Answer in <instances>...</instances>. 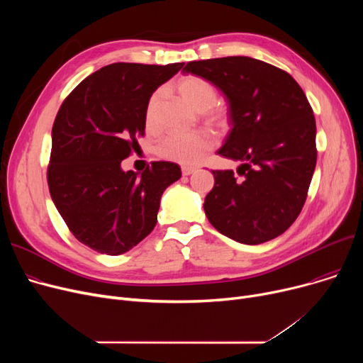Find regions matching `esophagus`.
Wrapping results in <instances>:
<instances>
[{
    "instance_id": "34e87169",
    "label": "esophagus",
    "mask_w": 363,
    "mask_h": 363,
    "mask_svg": "<svg viewBox=\"0 0 363 363\" xmlns=\"http://www.w3.org/2000/svg\"><path fill=\"white\" fill-rule=\"evenodd\" d=\"M194 172H196V167H191V166H182V175H184V177L191 175V174H194Z\"/></svg>"
}]
</instances>
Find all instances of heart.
Instances as JSON below:
<instances>
[{
    "label": "heart",
    "mask_w": 363,
    "mask_h": 363,
    "mask_svg": "<svg viewBox=\"0 0 363 363\" xmlns=\"http://www.w3.org/2000/svg\"><path fill=\"white\" fill-rule=\"evenodd\" d=\"M177 91L181 97L191 106L194 110L200 111L206 122L216 128H225L230 121L228 111L223 107L216 106L219 100V92L215 84L206 78L196 74H188L181 78L177 85ZM163 99V89H156L150 95L145 106V125L148 129L157 128V111ZM213 141L204 132L181 133L174 132L164 137L159 145V156L177 162L181 164H196L199 163L208 151L212 150Z\"/></svg>",
    "instance_id": "obj_1"
}]
</instances>
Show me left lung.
Returning <instances> with one entry per match:
<instances>
[{"label":"left lung","instance_id":"8db88e82","mask_svg":"<svg viewBox=\"0 0 363 363\" xmlns=\"http://www.w3.org/2000/svg\"><path fill=\"white\" fill-rule=\"evenodd\" d=\"M228 101L231 130L218 155L241 164L212 170L204 212L216 230L242 244L277 238L300 215L316 166V123L300 85L282 69L234 55L189 62Z\"/></svg>","mask_w":363,"mask_h":363}]
</instances>
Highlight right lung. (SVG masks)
<instances>
[{
    "label": "right lung",
    "instance_id": "add662e5",
    "mask_svg": "<svg viewBox=\"0 0 363 363\" xmlns=\"http://www.w3.org/2000/svg\"><path fill=\"white\" fill-rule=\"evenodd\" d=\"M113 63L85 78L63 101L52 125L47 181L51 199L74 238L118 256L143 241L157 222L164 189L181 178L172 162L143 174L121 163L145 130L150 95L181 70Z\"/></svg>",
    "mask_w": 363,
    "mask_h": 363
}]
</instances>
